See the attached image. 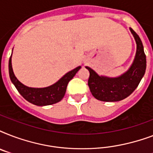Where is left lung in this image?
Returning <instances> with one entry per match:
<instances>
[{"label":"left lung","instance_id":"8db88e82","mask_svg":"<svg viewBox=\"0 0 153 153\" xmlns=\"http://www.w3.org/2000/svg\"><path fill=\"white\" fill-rule=\"evenodd\" d=\"M130 31L137 43V53L128 71L118 78L99 76L95 71L86 67L90 71L88 86L92 95L103 102H117L129 96L135 91L146 70V55L140 37L132 28Z\"/></svg>","mask_w":153,"mask_h":153}]
</instances>
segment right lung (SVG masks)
Returning a JSON list of instances; mask_svg holds the SVG:
<instances>
[{
	"label": "right lung",
	"instance_id": "add662e5",
	"mask_svg": "<svg viewBox=\"0 0 153 153\" xmlns=\"http://www.w3.org/2000/svg\"><path fill=\"white\" fill-rule=\"evenodd\" d=\"M11 57L8 61V71L11 81L14 84L18 92L22 95L23 98L26 99L27 102L39 106L55 104L62 100L67 91V84L81 68V67H78L75 69L72 70L71 71L67 73L62 79H60L56 83L53 84L52 86L46 88H31L23 85L16 78L12 67Z\"/></svg>",
	"mask_w": 153,
	"mask_h": 153
}]
</instances>
